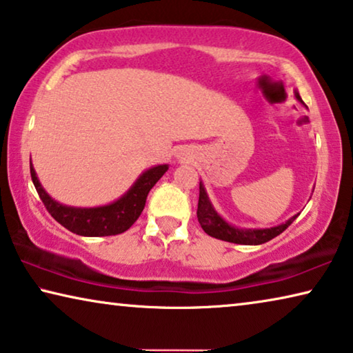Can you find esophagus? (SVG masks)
Returning <instances> with one entry per match:
<instances>
[{"instance_id": "34e87169", "label": "esophagus", "mask_w": 353, "mask_h": 353, "mask_svg": "<svg viewBox=\"0 0 353 353\" xmlns=\"http://www.w3.org/2000/svg\"><path fill=\"white\" fill-rule=\"evenodd\" d=\"M176 158H178V159H184V161H186V159H189V153H188L186 150H180V151H178Z\"/></svg>"}]
</instances>
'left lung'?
<instances>
[{
    "label": "left lung",
    "instance_id": "left-lung-1",
    "mask_svg": "<svg viewBox=\"0 0 353 353\" xmlns=\"http://www.w3.org/2000/svg\"><path fill=\"white\" fill-rule=\"evenodd\" d=\"M295 93V99L298 102H301L300 93L296 90H294ZM300 214V213H298ZM298 214L292 216L290 219H287L285 222L274 227H267V229H246V227H236L233 224H229L222 216L216 211V208L211 203V200L207 194V189H205L203 183L200 181V194H199V205H197V219L199 224L202 225V229L205 233H208L210 236L218 238V240L222 241H229V243H235V245H251V246H257V245H263L270 240H273L274 236H278L279 233H283L287 227H289L292 222H294Z\"/></svg>",
    "mask_w": 353,
    "mask_h": 353
}]
</instances>
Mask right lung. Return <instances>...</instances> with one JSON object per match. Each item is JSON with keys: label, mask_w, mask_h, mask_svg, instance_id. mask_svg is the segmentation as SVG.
Masks as SVG:
<instances>
[{"label": "right lung", "mask_w": 353, "mask_h": 353, "mask_svg": "<svg viewBox=\"0 0 353 353\" xmlns=\"http://www.w3.org/2000/svg\"><path fill=\"white\" fill-rule=\"evenodd\" d=\"M167 170H169V164L150 167V169L140 173L132 186L120 199L107 205H101V207L82 208L69 207V205L57 202L42 188L30 159L31 180L47 211L63 227L80 236H110L126 232L142 214L148 192Z\"/></svg>", "instance_id": "add662e5"}]
</instances>
